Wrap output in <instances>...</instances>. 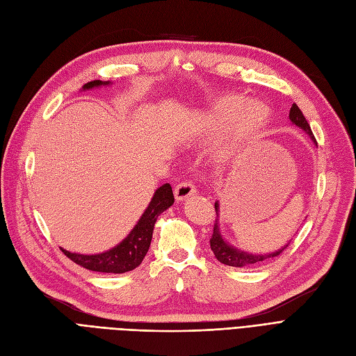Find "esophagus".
<instances>
[{
  "label": "esophagus",
  "mask_w": 356,
  "mask_h": 356,
  "mask_svg": "<svg viewBox=\"0 0 356 356\" xmlns=\"http://www.w3.org/2000/svg\"><path fill=\"white\" fill-rule=\"evenodd\" d=\"M195 193H196V188L191 180L181 181L175 188V196H176V201H179V202L191 198V196H193Z\"/></svg>",
  "instance_id": "obj_1"
}]
</instances>
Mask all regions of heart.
<instances>
[{"instance_id":"b5f03b06","label":"heart","mask_w":356,"mask_h":356,"mask_svg":"<svg viewBox=\"0 0 356 356\" xmlns=\"http://www.w3.org/2000/svg\"><path fill=\"white\" fill-rule=\"evenodd\" d=\"M270 111L267 105L261 101H248L239 97L225 98L216 104L211 113L207 114L205 126L225 127L232 123L234 118L236 135L242 139L254 138L267 124Z\"/></svg>"}]
</instances>
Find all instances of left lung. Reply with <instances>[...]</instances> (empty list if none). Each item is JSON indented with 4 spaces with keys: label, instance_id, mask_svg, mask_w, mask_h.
<instances>
[{
    "label": "left lung",
    "instance_id": "8db88e82",
    "mask_svg": "<svg viewBox=\"0 0 356 356\" xmlns=\"http://www.w3.org/2000/svg\"><path fill=\"white\" fill-rule=\"evenodd\" d=\"M289 118H291V122L293 124H296L300 129H304L307 134L311 136V139L315 143H317V140H315V138L312 135V130H311V127L307 122V118L304 117V114H302V111L299 110L296 104L292 105L291 113H289ZM216 213L218 216V202H216ZM209 245H211V251L214 252L216 258L220 262H222V264L230 266V267H254V266L262 264V262L279 257L284 251V249L289 246V243H287L282 249H279V251H275L273 254H264V255H261V254L255 255V254H249V252L241 251V249L229 245L225 239H222V236L220 233V227H218V220H216L213 236H211V239H209Z\"/></svg>",
    "mask_w": 356,
    "mask_h": 356
}]
</instances>
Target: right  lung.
<instances>
[{"instance_id": "1", "label": "right lung", "mask_w": 356, "mask_h": 356, "mask_svg": "<svg viewBox=\"0 0 356 356\" xmlns=\"http://www.w3.org/2000/svg\"><path fill=\"white\" fill-rule=\"evenodd\" d=\"M110 82L102 81H92L83 85V90L97 88L101 85H108ZM175 202V195L171 191V186L168 183H164L163 186L158 188L152 196V200L145 209V213L139 218L138 225L134 227L127 238L122 241L117 246H114L110 251H105L102 254L95 255H83L69 252L61 248L64 255L70 258L77 266H81L90 271L98 273H111V274H122L135 270L140 262L143 261L145 255H147L151 239L154 225L163 211L170 208Z\"/></svg>"}]
</instances>
